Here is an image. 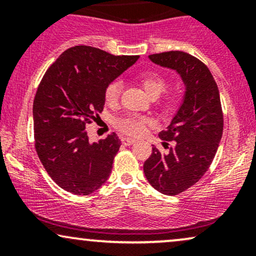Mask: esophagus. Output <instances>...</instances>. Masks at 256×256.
Listing matches in <instances>:
<instances>
[{
  "label": "esophagus",
  "mask_w": 256,
  "mask_h": 256,
  "mask_svg": "<svg viewBox=\"0 0 256 256\" xmlns=\"http://www.w3.org/2000/svg\"><path fill=\"white\" fill-rule=\"evenodd\" d=\"M122 144H124V146H131V144H134L136 140H134V138H130V137H122Z\"/></svg>",
  "instance_id": "1"
}]
</instances>
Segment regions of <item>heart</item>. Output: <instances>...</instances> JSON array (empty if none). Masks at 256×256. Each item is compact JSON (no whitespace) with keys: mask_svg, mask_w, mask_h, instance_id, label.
<instances>
[{"mask_svg":"<svg viewBox=\"0 0 256 256\" xmlns=\"http://www.w3.org/2000/svg\"><path fill=\"white\" fill-rule=\"evenodd\" d=\"M138 82L152 98H158L166 90L167 79L160 73L154 71H144L138 74ZM122 91V83L119 79H114L106 85L104 101L107 104H116L119 101ZM179 98L176 94H168L162 100V107L171 110L178 104ZM152 124V119L140 114H128L116 120V126L120 131L130 136H140Z\"/></svg>","mask_w":256,"mask_h":256,"instance_id":"obj_1","label":"heart"}]
</instances>
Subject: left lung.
<instances>
[{
	"instance_id": "1",
	"label": "left lung",
	"mask_w": 256,
	"mask_h": 256,
	"mask_svg": "<svg viewBox=\"0 0 256 256\" xmlns=\"http://www.w3.org/2000/svg\"><path fill=\"white\" fill-rule=\"evenodd\" d=\"M152 62L176 70L186 91L167 130L158 137L174 140L167 154L152 146L143 170L154 189L174 196L185 192L204 177L210 168L222 136L224 116L218 85L208 67L198 58L184 52H165L149 55Z\"/></svg>"
}]
</instances>
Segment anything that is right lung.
Segmentation results:
<instances>
[{"label": "right lung", "instance_id": "1", "mask_svg": "<svg viewBox=\"0 0 256 256\" xmlns=\"http://www.w3.org/2000/svg\"><path fill=\"white\" fill-rule=\"evenodd\" d=\"M137 58L76 46L44 73L34 100V148L50 178L66 192L89 195L110 176L122 146L118 134L90 143L85 128L104 110L106 85Z\"/></svg>", "mask_w": 256, "mask_h": 256}]
</instances>
